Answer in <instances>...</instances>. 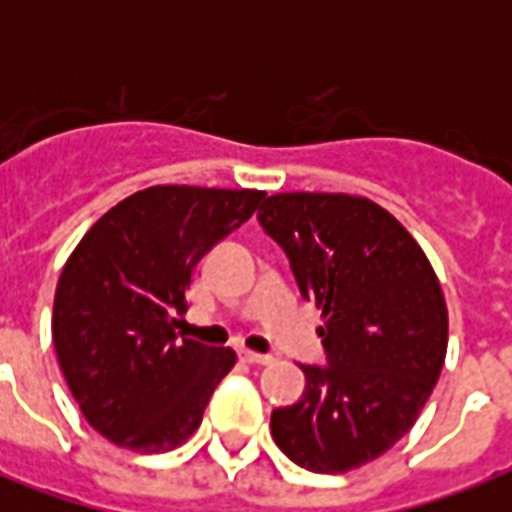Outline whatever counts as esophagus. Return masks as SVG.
I'll return each mask as SVG.
<instances>
[{
  "label": "esophagus",
  "instance_id": "1",
  "mask_svg": "<svg viewBox=\"0 0 512 512\" xmlns=\"http://www.w3.org/2000/svg\"><path fill=\"white\" fill-rule=\"evenodd\" d=\"M239 358L241 361H247V364H268V361H271V356H265V353H255V350H247V348L239 350Z\"/></svg>",
  "mask_w": 512,
  "mask_h": 512
}]
</instances>
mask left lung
Returning <instances> with one entry per match:
<instances>
[{
    "label": "left lung",
    "instance_id": "obj_1",
    "mask_svg": "<svg viewBox=\"0 0 512 512\" xmlns=\"http://www.w3.org/2000/svg\"><path fill=\"white\" fill-rule=\"evenodd\" d=\"M257 223L324 311L327 364H300L305 390L271 414L279 449L313 473H345L404 438L446 356V303L420 244L364 196L276 193Z\"/></svg>",
    "mask_w": 512,
    "mask_h": 512
}]
</instances>
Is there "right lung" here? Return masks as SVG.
I'll use <instances>...</instances> for the list:
<instances>
[{"mask_svg":"<svg viewBox=\"0 0 512 512\" xmlns=\"http://www.w3.org/2000/svg\"><path fill=\"white\" fill-rule=\"evenodd\" d=\"M263 191L154 185L108 209L68 257L52 342L79 409L108 441L170 452L199 428L236 353L175 327L201 257L247 223Z\"/></svg>","mask_w":512,"mask_h":512,"instance_id":"1","label":"right lung"}]
</instances>
